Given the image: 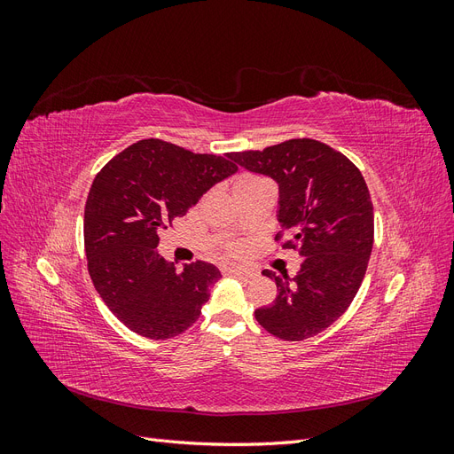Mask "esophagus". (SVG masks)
I'll use <instances>...</instances> for the list:
<instances>
[{
	"instance_id": "34e87169",
	"label": "esophagus",
	"mask_w": 454,
	"mask_h": 454,
	"mask_svg": "<svg viewBox=\"0 0 454 454\" xmlns=\"http://www.w3.org/2000/svg\"><path fill=\"white\" fill-rule=\"evenodd\" d=\"M225 274H229V277H235V278H252V277H254V272H252L250 269L240 267V265H237V267H227V269H225Z\"/></svg>"
}]
</instances>
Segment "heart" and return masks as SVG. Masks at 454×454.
Instances as JSON below:
<instances>
[{
	"label": "heart",
	"mask_w": 454,
	"mask_h": 454,
	"mask_svg": "<svg viewBox=\"0 0 454 454\" xmlns=\"http://www.w3.org/2000/svg\"><path fill=\"white\" fill-rule=\"evenodd\" d=\"M261 184H267L263 177L254 176V174H242L237 177V182H235V193H240V191H244V189H250V187H255Z\"/></svg>",
	"instance_id": "1"
}]
</instances>
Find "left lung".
<instances>
[{
  "label": "left lung",
  "instance_id": "obj_1",
  "mask_svg": "<svg viewBox=\"0 0 454 454\" xmlns=\"http://www.w3.org/2000/svg\"><path fill=\"white\" fill-rule=\"evenodd\" d=\"M239 167L278 184L282 248H297L301 269L290 278L265 269L278 294L255 320L284 340L318 335L358 294L373 250V204L362 172L339 151L310 138L229 155Z\"/></svg>",
  "mask_w": 454,
  "mask_h": 454
}]
</instances>
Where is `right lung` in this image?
Segmentation results:
<instances>
[{
    "mask_svg": "<svg viewBox=\"0 0 454 454\" xmlns=\"http://www.w3.org/2000/svg\"><path fill=\"white\" fill-rule=\"evenodd\" d=\"M162 140L121 151L94 177L85 204L89 274L107 309L130 332L170 339L193 325L222 278L212 263L176 265L159 252V232L239 168Z\"/></svg>",
    "mask_w": 454,
    "mask_h": 454,
    "instance_id": "1",
    "label": "right lung"
}]
</instances>
